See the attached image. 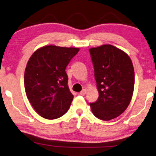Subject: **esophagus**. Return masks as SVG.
<instances>
[{
    "instance_id": "obj_1",
    "label": "esophagus",
    "mask_w": 156,
    "mask_h": 156,
    "mask_svg": "<svg viewBox=\"0 0 156 156\" xmlns=\"http://www.w3.org/2000/svg\"><path fill=\"white\" fill-rule=\"evenodd\" d=\"M86 90L85 89H83L82 90V91L80 92V94L82 95V96H84V95L86 94Z\"/></svg>"
}]
</instances>
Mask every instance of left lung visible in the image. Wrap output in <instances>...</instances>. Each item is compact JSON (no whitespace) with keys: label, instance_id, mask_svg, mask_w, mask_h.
<instances>
[{"label":"left lung","instance_id":"8db88e82","mask_svg":"<svg viewBox=\"0 0 156 156\" xmlns=\"http://www.w3.org/2000/svg\"><path fill=\"white\" fill-rule=\"evenodd\" d=\"M98 99L90 103L97 119L110 121L123 113L132 99L134 86V70L128 54L112 45L89 49Z\"/></svg>","mask_w":156,"mask_h":156}]
</instances>
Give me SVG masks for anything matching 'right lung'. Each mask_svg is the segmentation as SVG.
Segmentation results:
<instances>
[{
  "instance_id": "obj_1",
  "label": "right lung",
  "mask_w": 156,
  "mask_h": 156,
  "mask_svg": "<svg viewBox=\"0 0 156 156\" xmlns=\"http://www.w3.org/2000/svg\"><path fill=\"white\" fill-rule=\"evenodd\" d=\"M78 51V48L46 46L30 58L24 72V88L28 100L41 117L56 119L68 110L73 95L65 69Z\"/></svg>"
}]
</instances>
